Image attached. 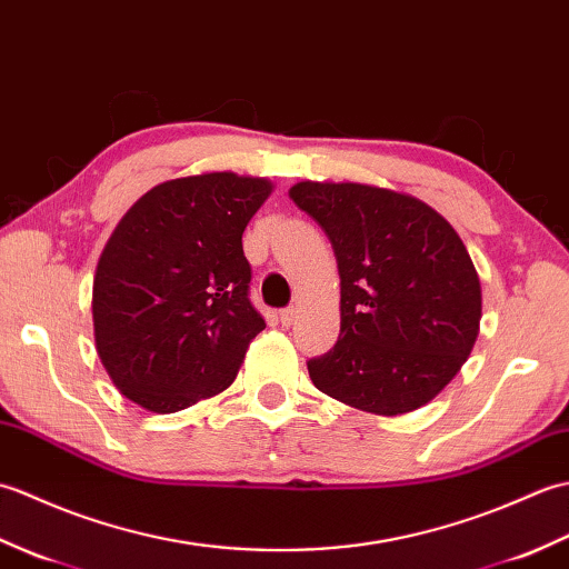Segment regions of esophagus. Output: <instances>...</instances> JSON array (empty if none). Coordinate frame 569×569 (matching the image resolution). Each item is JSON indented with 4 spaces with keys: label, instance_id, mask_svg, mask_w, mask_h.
<instances>
[{
    "label": "esophagus",
    "instance_id": "esophagus-1",
    "mask_svg": "<svg viewBox=\"0 0 569 569\" xmlns=\"http://www.w3.org/2000/svg\"><path fill=\"white\" fill-rule=\"evenodd\" d=\"M296 318H298V310L296 308H286V310H281V316H278V320H281L283 328H291V325L296 322Z\"/></svg>",
    "mask_w": 569,
    "mask_h": 569
}]
</instances>
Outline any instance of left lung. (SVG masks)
Instances as JSON below:
<instances>
[{
  "label": "left lung",
  "mask_w": 569,
  "mask_h": 569,
  "mask_svg": "<svg viewBox=\"0 0 569 569\" xmlns=\"http://www.w3.org/2000/svg\"><path fill=\"white\" fill-rule=\"evenodd\" d=\"M340 271V337L308 361L316 389L373 416L432 401L475 349L481 283L455 227L422 200L365 183H296Z\"/></svg>",
  "instance_id": "obj_1"
}]
</instances>
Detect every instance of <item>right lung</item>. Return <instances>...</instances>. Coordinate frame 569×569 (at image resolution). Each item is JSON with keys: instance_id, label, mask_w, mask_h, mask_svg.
Returning <instances> with one entry per match:
<instances>
[{"instance_id": "obj_1", "label": "right lung", "mask_w": 569, "mask_h": 569, "mask_svg": "<svg viewBox=\"0 0 569 569\" xmlns=\"http://www.w3.org/2000/svg\"><path fill=\"white\" fill-rule=\"evenodd\" d=\"M273 183L232 171L166 180L114 227L92 283L94 347L119 393L176 413L222 393L266 322L241 234Z\"/></svg>"}]
</instances>
